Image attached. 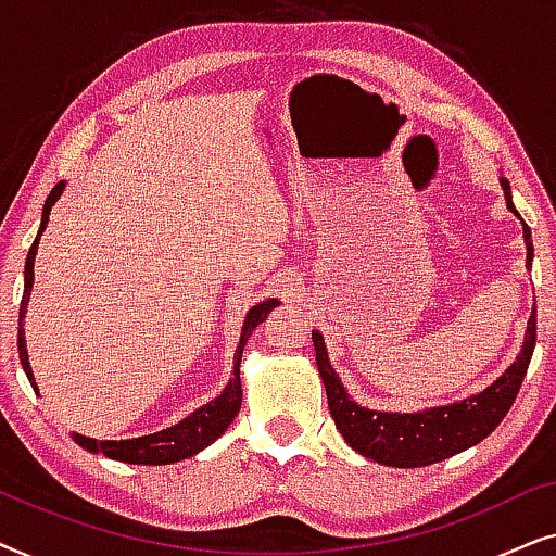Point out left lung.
I'll list each match as a JSON object with an SVG mask.
<instances>
[{
    "mask_svg": "<svg viewBox=\"0 0 556 556\" xmlns=\"http://www.w3.org/2000/svg\"><path fill=\"white\" fill-rule=\"evenodd\" d=\"M501 187H504L506 207L516 217H521L511 202V185L504 177H501ZM523 242H527L529 268L531 257H534V245H531V230L527 223H523ZM311 339H314L318 375L324 379L331 417L346 443L356 453H362L364 458L382 463V466L422 468L481 443L483 438H489L498 428V422L504 420L516 394H519L531 354H534L536 311L529 316L521 354L516 356V362L496 382L485 387L483 392L473 394V397L453 402V405L422 409V413H379V409L356 405L331 367L321 333L314 331Z\"/></svg>",
    "mask_w": 556,
    "mask_h": 556,
    "instance_id": "8db88e82",
    "label": "left lung"
}]
</instances>
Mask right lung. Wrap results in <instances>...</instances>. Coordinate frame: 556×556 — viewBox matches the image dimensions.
I'll return each mask as SVG.
<instances>
[{"label": "right lung", "instance_id": "right-lung-1", "mask_svg": "<svg viewBox=\"0 0 556 556\" xmlns=\"http://www.w3.org/2000/svg\"><path fill=\"white\" fill-rule=\"evenodd\" d=\"M65 181H58L52 187V192L48 200H45L42 207V223H40V232L33 242L27 253V263H25V293H22V306H20V331H17V349H20V362L22 369L33 387L37 390V382L33 377V367H29L27 359V344H25V329H22V321H25V311L29 303V293H33V280H35V255H37V245H40V235L45 232L50 219V210L52 204L58 202V197L63 194ZM280 301L268 299L263 303H257L248 311L245 324H242V333H240V344L235 349V369H232V379L227 382L219 397H215L207 405H202L200 409H194L192 415L185 417V420L172 425V428L159 430L154 435H143V438H131V440H93L86 435H78L75 432L73 440L78 445L86 447L90 453H103L105 458L111 460H124V463H134V466H169V463L192 458L200 451H204L210 443L223 435V432L230 428V422L238 417L240 413V402H242V384H240V359H242V349H245L250 333L257 324H263L273 308L278 306Z\"/></svg>", "mask_w": 556, "mask_h": 556}]
</instances>
